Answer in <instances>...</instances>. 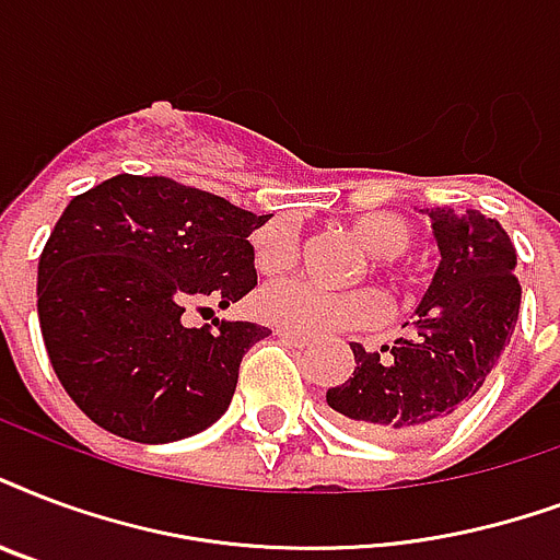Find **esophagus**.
Wrapping results in <instances>:
<instances>
[{
	"mask_svg": "<svg viewBox=\"0 0 560 560\" xmlns=\"http://www.w3.org/2000/svg\"><path fill=\"white\" fill-rule=\"evenodd\" d=\"M276 335H279L284 343H290V347H308V340H311V337L296 335V331H284V328H276Z\"/></svg>",
	"mask_w": 560,
	"mask_h": 560,
	"instance_id": "1",
	"label": "esophagus"
}]
</instances>
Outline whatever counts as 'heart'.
<instances>
[{
  "label": "heart",
  "mask_w": 560,
  "mask_h": 560,
  "mask_svg": "<svg viewBox=\"0 0 560 560\" xmlns=\"http://www.w3.org/2000/svg\"><path fill=\"white\" fill-rule=\"evenodd\" d=\"M349 232L364 246L373 258L375 272L387 279H396V258H402L411 249L413 229L411 223L390 211L361 213L352 220ZM252 255L255 267L267 276L288 270L296 261L299 241L293 225L272 223L252 237ZM255 314L284 331L296 335H326L337 328H352L373 323L382 314V296L373 288L326 290L305 279L272 281L255 296Z\"/></svg>",
  "instance_id": "heart-1"
}]
</instances>
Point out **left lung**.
Segmentation results:
<instances>
[{
    "mask_svg": "<svg viewBox=\"0 0 560 560\" xmlns=\"http://www.w3.org/2000/svg\"><path fill=\"white\" fill-rule=\"evenodd\" d=\"M425 213L441 267L413 331L378 352L352 343L355 370L326 394L349 429L378 441H408L450 422L479 394L517 326V252L505 229L481 211Z\"/></svg>",
    "mask_w": 560,
    "mask_h": 560,
    "instance_id": "left-lung-1",
    "label": "left lung"
}]
</instances>
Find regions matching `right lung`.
Masks as SVG:
<instances>
[{"mask_svg": "<svg viewBox=\"0 0 560 560\" xmlns=\"http://www.w3.org/2000/svg\"><path fill=\"white\" fill-rule=\"evenodd\" d=\"M264 223L223 196L128 173L63 208L37 264V317L58 382L96 425L170 443L223 417L243 355L270 331L182 317L258 284L249 234Z\"/></svg>", "mask_w": 560, "mask_h": 560, "instance_id": "add662e5", "label": "right lung"}]
</instances>
